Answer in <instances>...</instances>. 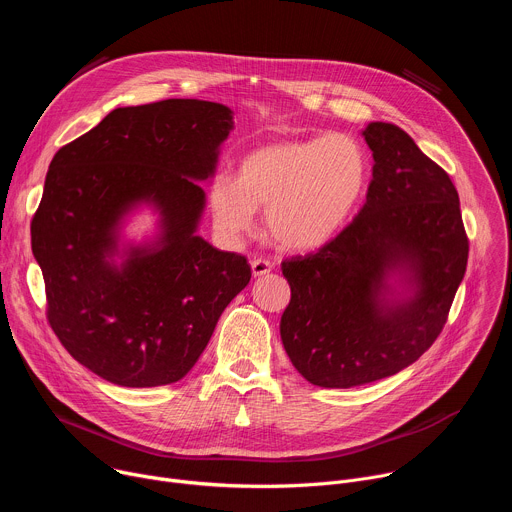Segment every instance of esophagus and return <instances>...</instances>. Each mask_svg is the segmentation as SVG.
<instances>
[{
    "label": "esophagus",
    "mask_w": 512,
    "mask_h": 512,
    "mask_svg": "<svg viewBox=\"0 0 512 512\" xmlns=\"http://www.w3.org/2000/svg\"><path fill=\"white\" fill-rule=\"evenodd\" d=\"M273 269V263L267 261V259H253L251 261V271H253V277H261L265 273H269Z\"/></svg>",
    "instance_id": "obj_1"
}]
</instances>
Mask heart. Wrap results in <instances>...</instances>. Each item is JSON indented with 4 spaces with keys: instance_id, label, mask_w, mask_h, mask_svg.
Wrapping results in <instances>:
<instances>
[{
    "instance_id": "b5f03b06",
    "label": "heart",
    "mask_w": 512,
    "mask_h": 512,
    "mask_svg": "<svg viewBox=\"0 0 512 512\" xmlns=\"http://www.w3.org/2000/svg\"><path fill=\"white\" fill-rule=\"evenodd\" d=\"M371 160L348 133L271 141L239 162L237 180L208 188L214 227L229 239L253 229L265 208L267 237L285 251H314L330 243L367 192Z\"/></svg>"
}]
</instances>
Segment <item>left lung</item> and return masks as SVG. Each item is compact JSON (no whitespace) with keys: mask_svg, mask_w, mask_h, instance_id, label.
<instances>
[{"mask_svg":"<svg viewBox=\"0 0 512 512\" xmlns=\"http://www.w3.org/2000/svg\"><path fill=\"white\" fill-rule=\"evenodd\" d=\"M373 152L367 202L316 253L281 263L291 300L283 348L312 385L391 377L440 336L468 263L458 190L397 125L362 131ZM397 274L403 292L388 277Z\"/></svg>","mask_w":512,"mask_h":512,"instance_id":"obj_1","label":"left lung"}]
</instances>
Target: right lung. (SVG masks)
<instances>
[{
  "mask_svg": "<svg viewBox=\"0 0 512 512\" xmlns=\"http://www.w3.org/2000/svg\"><path fill=\"white\" fill-rule=\"evenodd\" d=\"M231 129L221 103L119 107L50 162L32 218L46 316L70 356L113 385L186 377L251 279L243 255L196 235L206 202L196 180L214 174ZM143 203L161 214V233L121 248L124 216Z\"/></svg>",
  "mask_w": 512,
  "mask_h": 512,
  "instance_id": "right-lung-1",
  "label": "right lung"
}]
</instances>
